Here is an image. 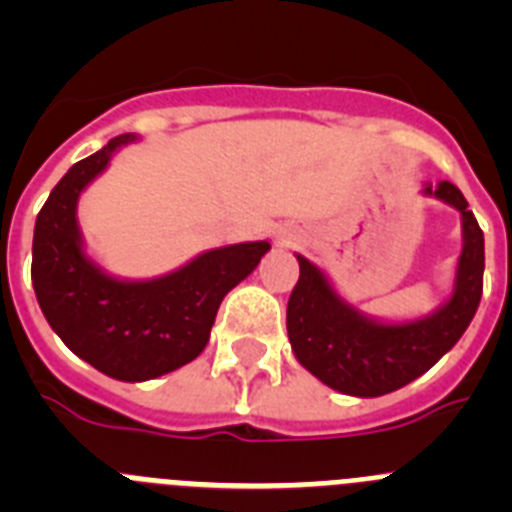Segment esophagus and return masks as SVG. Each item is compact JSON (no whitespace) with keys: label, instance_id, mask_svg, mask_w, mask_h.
Masks as SVG:
<instances>
[{"label":"esophagus","instance_id":"1","mask_svg":"<svg viewBox=\"0 0 512 512\" xmlns=\"http://www.w3.org/2000/svg\"><path fill=\"white\" fill-rule=\"evenodd\" d=\"M279 243H282V246H289V241H287V238H279Z\"/></svg>","mask_w":512,"mask_h":512}]
</instances>
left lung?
<instances>
[{"instance_id":"1","label":"left lung","mask_w":512,"mask_h":512,"mask_svg":"<svg viewBox=\"0 0 512 512\" xmlns=\"http://www.w3.org/2000/svg\"><path fill=\"white\" fill-rule=\"evenodd\" d=\"M423 197L441 200L461 217V253L449 297L428 315L382 320L341 297L330 277L302 253L300 282L287 302V333L297 361L330 390L382 397L425 374L456 346L482 300L485 235L464 194L451 182L423 184Z\"/></svg>"}]
</instances>
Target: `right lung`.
Instances as JSON below:
<instances>
[{
  "mask_svg": "<svg viewBox=\"0 0 512 512\" xmlns=\"http://www.w3.org/2000/svg\"><path fill=\"white\" fill-rule=\"evenodd\" d=\"M138 135L112 138L53 187L33 233V289L45 320L79 359L120 382H146L205 351L217 307L259 266L269 241L212 248L153 279H122L87 253L81 192Z\"/></svg>",
  "mask_w": 512,
  "mask_h": 512,
  "instance_id": "add662e5",
  "label": "right lung"
}]
</instances>
